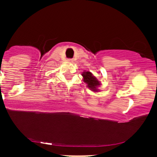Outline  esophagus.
<instances>
[{"label":"esophagus","instance_id":"1","mask_svg":"<svg viewBox=\"0 0 157 157\" xmlns=\"http://www.w3.org/2000/svg\"><path fill=\"white\" fill-rule=\"evenodd\" d=\"M68 62L73 63L74 62V60H73V59H68Z\"/></svg>","mask_w":157,"mask_h":157}]
</instances>
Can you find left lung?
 Masks as SVG:
<instances>
[{
  "mask_svg": "<svg viewBox=\"0 0 157 157\" xmlns=\"http://www.w3.org/2000/svg\"><path fill=\"white\" fill-rule=\"evenodd\" d=\"M83 81L87 84V87L93 91H99L97 88L100 86V81L95 77L90 71H83L82 74Z\"/></svg>",
  "mask_w": 157,
  "mask_h": 157,
  "instance_id": "left-lung-1",
  "label": "left lung"
}]
</instances>
